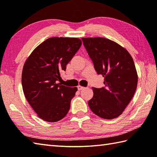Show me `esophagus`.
Returning a JSON list of instances; mask_svg holds the SVG:
<instances>
[{"instance_id":"1","label":"esophagus","mask_w":157,"mask_h":157,"mask_svg":"<svg viewBox=\"0 0 157 157\" xmlns=\"http://www.w3.org/2000/svg\"><path fill=\"white\" fill-rule=\"evenodd\" d=\"M77 88H78V90H81L84 89L85 87H83V86H80V85H79V86H77Z\"/></svg>"}]
</instances>
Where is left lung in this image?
Returning a JSON list of instances; mask_svg holds the SVG:
<instances>
[{"mask_svg": "<svg viewBox=\"0 0 157 157\" xmlns=\"http://www.w3.org/2000/svg\"><path fill=\"white\" fill-rule=\"evenodd\" d=\"M84 47L105 87H92L88 101L91 110L105 119H113L124 111L135 93L138 76L133 59L119 44L108 38H83Z\"/></svg>", "mask_w": 157, "mask_h": 157, "instance_id": "8db88e82", "label": "left lung"}]
</instances>
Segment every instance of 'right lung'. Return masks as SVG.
I'll use <instances>...</instances> for the list:
<instances>
[{"label": "right lung", "instance_id": "1", "mask_svg": "<svg viewBox=\"0 0 157 157\" xmlns=\"http://www.w3.org/2000/svg\"><path fill=\"white\" fill-rule=\"evenodd\" d=\"M77 38L52 37L40 44L25 63L22 86L38 117L56 122L67 115L77 87L62 86L60 73L81 48Z\"/></svg>", "mask_w": 157, "mask_h": 157}]
</instances>
